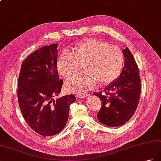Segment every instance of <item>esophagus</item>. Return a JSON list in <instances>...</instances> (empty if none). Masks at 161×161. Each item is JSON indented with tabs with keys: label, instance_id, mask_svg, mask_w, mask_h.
<instances>
[{
	"label": "esophagus",
	"instance_id": "esophagus-1",
	"mask_svg": "<svg viewBox=\"0 0 161 161\" xmlns=\"http://www.w3.org/2000/svg\"><path fill=\"white\" fill-rule=\"evenodd\" d=\"M88 95L86 93H77V97H80V98H82V97H86Z\"/></svg>",
	"mask_w": 161,
	"mask_h": 161
}]
</instances>
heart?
Listing matches in <instances>:
<instances>
[{
    "instance_id": "obj_1",
    "label": "heart",
    "mask_w": 161,
    "mask_h": 161,
    "mask_svg": "<svg viewBox=\"0 0 161 161\" xmlns=\"http://www.w3.org/2000/svg\"><path fill=\"white\" fill-rule=\"evenodd\" d=\"M124 55L118 47L107 45L97 39H86L75 47L71 53H65L58 60L59 74L65 79L76 76L82 65L84 73L65 84L68 93H82L96 86L112 82L120 75Z\"/></svg>"
}]
</instances>
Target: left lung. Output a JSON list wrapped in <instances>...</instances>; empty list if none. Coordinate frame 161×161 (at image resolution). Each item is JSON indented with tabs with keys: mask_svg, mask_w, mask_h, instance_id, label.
I'll list each match as a JSON object with an SVG mask.
<instances>
[{
	"mask_svg": "<svg viewBox=\"0 0 161 161\" xmlns=\"http://www.w3.org/2000/svg\"><path fill=\"white\" fill-rule=\"evenodd\" d=\"M123 53L125 64L120 76L106 87L103 93L102 91L94 93L102 101L97 117L107 126L116 127L125 124L134 114L139 103V69L128 47L123 49Z\"/></svg>",
	"mask_w": 161,
	"mask_h": 161,
	"instance_id": "left-lung-1",
	"label": "left lung"
}]
</instances>
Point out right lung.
<instances>
[{
    "label": "right lung",
    "mask_w": 161,
    "mask_h": 161,
    "mask_svg": "<svg viewBox=\"0 0 161 161\" xmlns=\"http://www.w3.org/2000/svg\"><path fill=\"white\" fill-rule=\"evenodd\" d=\"M58 45L44 46L22 63L19 76V105L28 125L44 137L60 133L69 116V106L76 100L66 95L56 100L63 80L57 70Z\"/></svg>",
    "instance_id": "right-lung-1"
}]
</instances>
